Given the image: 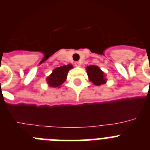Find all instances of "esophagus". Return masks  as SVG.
<instances>
[{"mask_svg": "<svg viewBox=\"0 0 150 150\" xmlns=\"http://www.w3.org/2000/svg\"><path fill=\"white\" fill-rule=\"evenodd\" d=\"M80 65H81V63L79 62H75V66H76V67H80Z\"/></svg>", "mask_w": 150, "mask_h": 150, "instance_id": "obj_1", "label": "esophagus"}]
</instances>
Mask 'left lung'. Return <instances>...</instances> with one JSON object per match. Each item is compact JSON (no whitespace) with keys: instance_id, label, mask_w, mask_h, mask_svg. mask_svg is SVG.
Segmentation results:
<instances>
[{"instance_id":"1","label":"left lung","mask_w":150,"mask_h":150,"mask_svg":"<svg viewBox=\"0 0 150 150\" xmlns=\"http://www.w3.org/2000/svg\"><path fill=\"white\" fill-rule=\"evenodd\" d=\"M86 69L88 79L94 85L98 86L107 83L106 74L100 70L99 67L96 65H89L87 66Z\"/></svg>"}]
</instances>
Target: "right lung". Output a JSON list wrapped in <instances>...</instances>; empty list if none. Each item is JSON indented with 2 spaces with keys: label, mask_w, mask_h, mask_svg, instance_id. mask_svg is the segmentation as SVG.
I'll return each instance as SVG.
<instances>
[{
  "label": "right lung",
  "mask_w": 150,
  "mask_h": 150,
  "mask_svg": "<svg viewBox=\"0 0 150 150\" xmlns=\"http://www.w3.org/2000/svg\"><path fill=\"white\" fill-rule=\"evenodd\" d=\"M73 67H74L72 64H69L67 65L61 66L54 69L52 74L46 79L49 86L52 88H60L61 86L66 81L69 71Z\"/></svg>",
  "instance_id": "add662e5"
}]
</instances>
